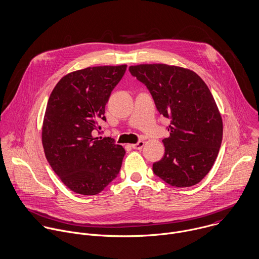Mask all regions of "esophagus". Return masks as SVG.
Returning a JSON list of instances; mask_svg holds the SVG:
<instances>
[{
    "instance_id": "34e87169",
    "label": "esophagus",
    "mask_w": 259,
    "mask_h": 259,
    "mask_svg": "<svg viewBox=\"0 0 259 259\" xmlns=\"http://www.w3.org/2000/svg\"><path fill=\"white\" fill-rule=\"evenodd\" d=\"M131 146H132V148H134V149H141V148L144 146V142L140 140V141H138L137 143L132 144Z\"/></svg>"
}]
</instances>
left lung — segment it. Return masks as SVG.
<instances>
[{
	"label": "left lung",
	"mask_w": 259,
	"mask_h": 259,
	"mask_svg": "<svg viewBox=\"0 0 259 259\" xmlns=\"http://www.w3.org/2000/svg\"><path fill=\"white\" fill-rule=\"evenodd\" d=\"M150 93L159 114L169 119L164 154L153 173L174 187L199 183L210 170L223 139V121L204 81L193 71L165 64L130 66Z\"/></svg>",
	"instance_id": "8db88e82"
}]
</instances>
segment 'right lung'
Returning <instances> with one entry per match:
<instances>
[{
  "label": "right lung",
  "mask_w": 259,
  "mask_h": 259,
  "mask_svg": "<svg viewBox=\"0 0 259 259\" xmlns=\"http://www.w3.org/2000/svg\"><path fill=\"white\" fill-rule=\"evenodd\" d=\"M126 68L99 66L69 73L50 96L41 134L45 154L75 193L96 195L119 174L125 149L95 133L102 129L100 122L106 121V105Z\"/></svg>",
  "instance_id": "1"
}]
</instances>
